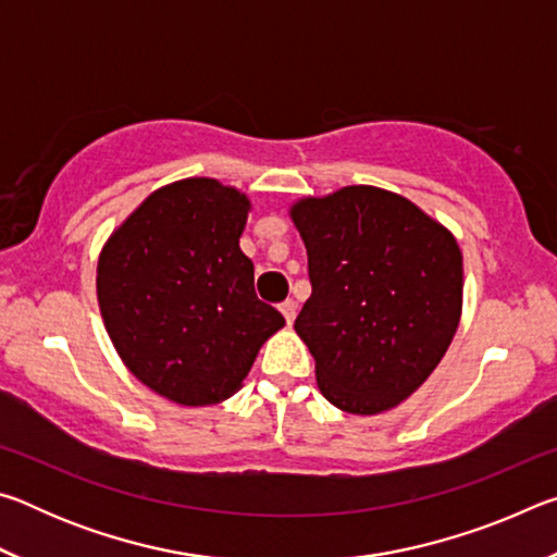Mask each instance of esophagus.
Segmentation results:
<instances>
[{
  "instance_id": "esophagus-1",
  "label": "esophagus",
  "mask_w": 557,
  "mask_h": 557,
  "mask_svg": "<svg viewBox=\"0 0 557 557\" xmlns=\"http://www.w3.org/2000/svg\"><path fill=\"white\" fill-rule=\"evenodd\" d=\"M280 312H282V317H285V322H287V326L295 322V317H297V305L292 299H287V301H282L280 305Z\"/></svg>"
}]
</instances>
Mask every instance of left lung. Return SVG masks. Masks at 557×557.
Returning a JSON list of instances; mask_svg holds the SVG:
<instances>
[{
    "label": "left lung",
    "instance_id": "left-lung-1",
    "mask_svg": "<svg viewBox=\"0 0 557 557\" xmlns=\"http://www.w3.org/2000/svg\"><path fill=\"white\" fill-rule=\"evenodd\" d=\"M289 219L312 280L295 332L314 356L319 391L351 414L398 408L437 369L459 326L457 238L418 203L366 184L301 196Z\"/></svg>",
    "mask_w": 557,
    "mask_h": 557
}]
</instances>
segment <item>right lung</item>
Here are the masks:
<instances>
[{
    "instance_id": "obj_1",
    "label": "right lung",
    "mask_w": 557,
    "mask_h": 557,
    "mask_svg": "<svg viewBox=\"0 0 557 557\" xmlns=\"http://www.w3.org/2000/svg\"><path fill=\"white\" fill-rule=\"evenodd\" d=\"M252 203L219 178L157 188L110 233L98 258L102 324L127 371L186 408L228 400L285 326L256 297L240 250Z\"/></svg>"
}]
</instances>
